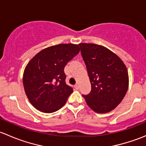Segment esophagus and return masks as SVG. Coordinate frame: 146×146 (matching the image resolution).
<instances>
[{
  "instance_id": "1",
  "label": "esophagus",
  "mask_w": 146,
  "mask_h": 146,
  "mask_svg": "<svg viewBox=\"0 0 146 146\" xmlns=\"http://www.w3.org/2000/svg\"><path fill=\"white\" fill-rule=\"evenodd\" d=\"M74 88H76V90H78L79 88V85H78V84H76V85H74Z\"/></svg>"
}]
</instances>
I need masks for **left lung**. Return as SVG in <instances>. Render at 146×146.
Masks as SVG:
<instances>
[{"mask_svg": "<svg viewBox=\"0 0 146 146\" xmlns=\"http://www.w3.org/2000/svg\"><path fill=\"white\" fill-rule=\"evenodd\" d=\"M80 52L91 83V91L82 95L98 113H107L120 104L129 87V75L123 61L108 48L81 43Z\"/></svg>", "mask_w": 146, "mask_h": 146, "instance_id": "obj_1", "label": "left lung"}]
</instances>
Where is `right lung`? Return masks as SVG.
Listing matches in <instances>:
<instances>
[{"label":"right lung","instance_id":"1","mask_svg":"<svg viewBox=\"0 0 146 146\" xmlns=\"http://www.w3.org/2000/svg\"><path fill=\"white\" fill-rule=\"evenodd\" d=\"M80 51L78 45L61 44L38 53L28 63L23 85L31 104L41 111L52 113L66 104L73 88L66 82V65Z\"/></svg>","mask_w":146,"mask_h":146}]
</instances>
